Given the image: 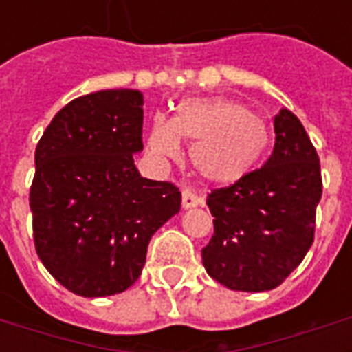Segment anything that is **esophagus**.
I'll return each instance as SVG.
<instances>
[{"label": "esophagus", "mask_w": 352, "mask_h": 352, "mask_svg": "<svg viewBox=\"0 0 352 352\" xmlns=\"http://www.w3.org/2000/svg\"><path fill=\"white\" fill-rule=\"evenodd\" d=\"M201 201L198 198V194L188 188V186H184L183 188V209H192V207H196Z\"/></svg>", "instance_id": "obj_1"}]
</instances>
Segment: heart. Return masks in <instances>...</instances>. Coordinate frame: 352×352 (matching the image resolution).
Masks as SVG:
<instances>
[{"mask_svg": "<svg viewBox=\"0 0 352 352\" xmlns=\"http://www.w3.org/2000/svg\"><path fill=\"white\" fill-rule=\"evenodd\" d=\"M181 139L192 143L190 160L199 175L209 183L232 184L258 166L267 128L236 101L190 98L177 107L171 122L154 120L146 145L156 156L173 160L181 153Z\"/></svg>", "mask_w": 352, "mask_h": 352, "instance_id": "obj_1", "label": "heart"}]
</instances>
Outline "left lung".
<instances>
[{"label": "left lung", "mask_w": 352, "mask_h": 352, "mask_svg": "<svg viewBox=\"0 0 352 352\" xmlns=\"http://www.w3.org/2000/svg\"><path fill=\"white\" fill-rule=\"evenodd\" d=\"M275 146L264 166L207 196L214 234L201 249L207 273L230 290L264 292L300 265L315 237L322 196L320 162L288 109L273 120Z\"/></svg>", "instance_id": "8db88e82"}]
</instances>
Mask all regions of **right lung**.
<instances>
[{"mask_svg": "<svg viewBox=\"0 0 352 352\" xmlns=\"http://www.w3.org/2000/svg\"><path fill=\"white\" fill-rule=\"evenodd\" d=\"M143 94L130 88L80 96L60 109L35 148L30 188L37 256L85 298L130 288L154 232L179 213L175 184L139 175Z\"/></svg>", "mask_w": 352, "mask_h": 352, "instance_id": "right-lung-1", "label": "right lung"}]
</instances>
